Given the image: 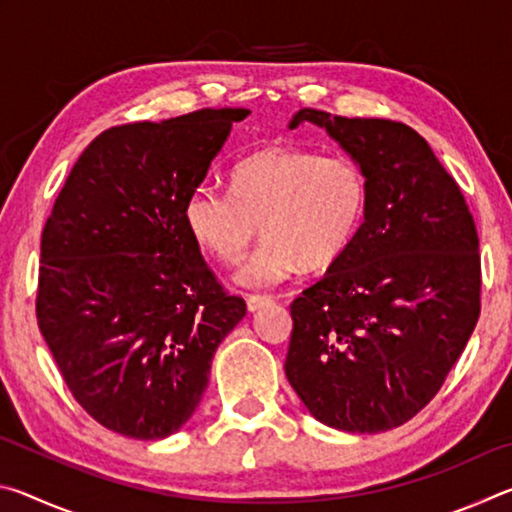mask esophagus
Returning a JSON list of instances; mask_svg holds the SVG:
<instances>
[{
    "mask_svg": "<svg viewBox=\"0 0 512 512\" xmlns=\"http://www.w3.org/2000/svg\"><path fill=\"white\" fill-rule=\"evenodd\" d=\"M273 298L271 296H259V293H253V296L246 298V305H248V311H259L266 305H271Z\"/></svg>",
    "mask_w": 512,
    "mask_h": 512,
    "instance_id": "34e87169",
    "label": "esophagus"
}]
</instances>
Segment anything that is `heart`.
I'll list each match as a JSON object with an SVG mask.
<instances>
[{
    "label": "heart",
    "instance_id": "obj_1",
    "mask_svg": "<svg viewBox=\"0 0 512 512\" xmlns=\"http://www.w3.org/2000/svg\"><path fill=\"white\" fill-rule=\"evenodd\" d=\"M232 192L201 185L183 219L207 255L237 266L259 232L266 241L239 273L246 287H268L300 271H325L348 253L363 223L368 187L348 158L298 146H266L230 173Z\"/></svg>",
    "mask_w": 512,
    "mask_h": 512
}]
</instances>
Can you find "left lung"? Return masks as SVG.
I'll return each mask as SVG.
<instances>
[{
	"label": "left lung",
	"mask_w": 512,
	"mask_h": 512,
	"mask_svg": "<svg viewBox=\"0 0 512 512\" xmlns=\"http://www.w3.org/2000/svg\"><path fill=\"white\" fill-rule=\"evenodd\" d=\"M302 121L352 155L368 203L348 253L291 302L284 372L327 427L388 431L436 397L470 341L479 235L461 187L411 126L314 108L289 126Z\"/></svg>",
	"instance_id": "obj_1"
}]
</instances>
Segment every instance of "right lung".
<instances>
[{
    "label": "right lung",
    "instance_id": "right-lung-1",
    "mask_svg": "<svg viewBox=\"0 0 512 512\" xmlns=\"http://www.w3.org/2000/svg\"><path fill=\"white\" fill-rule=\"evenodd\" d=\"M246 108L103 131L42 230L38 327L74 400L137 440L176 433L219 343L246 316L189 235L183 207Z\"/></svg>",
    "mask_w": 512,
    "mask_h": 512
}]
</instances>
